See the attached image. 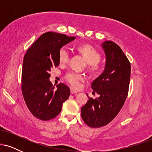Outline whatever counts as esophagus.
Segmentation results:
<instances>
[{"label":"esophagus","mask_w":152,"mask_h":152,"mask_svg":"<svg viewBox=\"0 0 152 152\" xmlns=\"http://www.w3.org/2000/svg\"><path fill=\"white\" fill-rule=\"evenodd\" d=\"M77 93H78V91H75L74 88H71V94H77Z\"/></svg>","instance_id":"1"}]
</instances>
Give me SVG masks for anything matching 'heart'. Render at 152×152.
I'll return each mask as SVG.
<instances>
[{
  "instance_id": "1",
  "label": "heart",
  "mask_w": 152,
  "mask_h": 152,
  "mask_svg": "<svg viewBox=\"0 0 152 152\" xmlns=\"http://www.w3.org/2000/svg\"><path fill=\"white\" fill-rule=\"evenodd\" d=\"M78 50L88 63V69L92 72H97L100 69V65L99 64L101 58L100 53L90 45H82L78 47ZM69 58H70V52L69 48L66 46L61 48L58 51V59L60 64H66L69 61ZM65 78L66 81L74 88H78L81 82L85 80L83 75L74 71L67 73L65 76Z\"/></svg>"
}]
</instances>
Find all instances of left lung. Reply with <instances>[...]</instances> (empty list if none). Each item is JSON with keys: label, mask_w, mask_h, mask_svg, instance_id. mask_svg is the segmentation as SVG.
I'll use <instances>...</instances> for the list:
<instances>
[{"label": "left lung", "mask_w": 152, "mask_h": 152, "mask_svg": "<svg viewBox=\"0 0 152 152\" xmlns=\"http://www.w3.org/2000/svg\"><path fill=\"white\" fill-rule=\"evenodd\" d=\"M106 56L104 71L91 83L99 97L89 100L81 108V117L88 126L99 128L116 117L128 95L131 75L129 61L116 43L106 41L102 44Z\"/></svg>", "instance_id": "obj_1"}]
</instances>
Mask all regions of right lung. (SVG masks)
<instances>
[{"mask_svg": "<svg viewBox=\"0 0 152 152\" xmlns=\"http://www.w3.org/2000/svg\"><path fill=\"white\" fill-rule=\"evenodd\" d=\"M76 37L54 32L41 35L28 49L23 62V96L35 117L48 121L58 116L63 103L69 99L70 88L64 83L57 89L50 82V71L59 65L58 51Z\"/></svg>", "mask_w": 152, "mask_h": 152, "instance_id": "right-lung-1", "label": "right lung"}]
</instances>
